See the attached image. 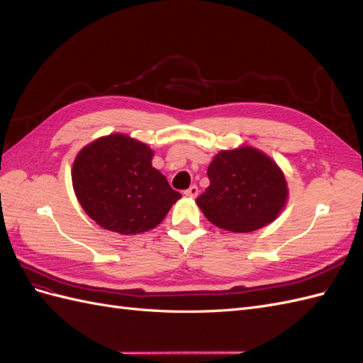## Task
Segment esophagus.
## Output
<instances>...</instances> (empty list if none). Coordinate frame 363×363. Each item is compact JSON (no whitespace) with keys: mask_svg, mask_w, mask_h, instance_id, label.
<instances>
[{"mask_svg":"<svg viewBox=\"0 0 363 363\" xmlns=\"http://www.w3.org/2000/svg\"><path fill=\"white\" fill-rule=\"evenodd\" d=\"M184 195H186V196H192V199H194V196L199 195V188H196L195 184H192L191 188H188V189L184 191Z\"/></svg>","mask_w":363,"mask_h":363,"instance_id":"obj_1","label":"esophagus"}]
</instances>
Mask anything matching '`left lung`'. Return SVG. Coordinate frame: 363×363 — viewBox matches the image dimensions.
I'll return each mask as SVG.
<instances>
[{
  "instance_id": "1",
  "label": "left lung",
  "mask_w": 363,
  "mask_h": 363,
  "mask_svg": "<svg viewBox=\"0 0 363 363\" xmlns=\"http://www.w3.org/2000/svg\"><path fill=\"white\" fill-rule=\"evenodd\" d=\"M207 177L211 184L196 203L208 221L228 232L248 233L269 224L288 199L280 168L250 147L218 152Z\"/></svg>"
}]
</instances>
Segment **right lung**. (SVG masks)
Returning a JSON list of instances; mask_svg holds the SVG:
<instances>
[{
	"instance_id": "add662e5",
	"label": "right lung",
	"mask_w": 363,
	"mask_h": 363,
	"mask_svg": "<svg viewBox=\"0 0 363 363\" xmlns=\"http://www.w3.org/2000/svg\"><path fill=\"white\" fill-rule=\"evenodd\" d=\"M152 151L124 135L96 139L72 167L77 199L94 221L119 235L155 228L180 199L167 177L151 167Z\"/></svg>"
}]
</instances>
